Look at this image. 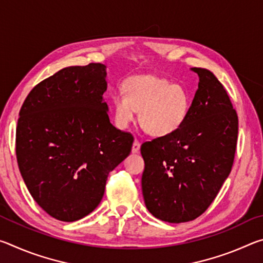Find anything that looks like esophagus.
<instances>
[{
    "label": "esophagus",
    "mask_w": 263,
    "mask_h": 263,
    "mask_svg": "<svg viewBox=\"0 0 263 263\" xmlns=\"http://www.w3.org/2000/svg\"><path fill=\"white\" fill-rule=\"evenodd\" d=\"M139 149H140V141L136 138L132 145V153H138L139 152Z\"/></svg>",
    "instance_id": "1"
}]
</instances>
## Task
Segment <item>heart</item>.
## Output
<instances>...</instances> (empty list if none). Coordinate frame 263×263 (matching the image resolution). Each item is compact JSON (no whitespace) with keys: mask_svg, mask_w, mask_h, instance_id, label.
<instances>
[{"mask_svg":"<svg viewBox=\"0 0 263 263\" xmlns=\"http://www.w3.org/2000/svg\"><path fill=\"white\" fill-rule=\"evenodd\" d=\"M115 122L125 128L139 112V122L146 132L155 137L174 133L184 123L190 99L180 84L155 75H138L124 84V94L112 97Z\"/></svg>","mask_w":263,"mask_h":263,"instance_id":"1","label":"heart"}]
</instances>
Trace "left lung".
Instances as JSON below:
<instances>
[{
  "label": "left lung",
  "mask_w": 263,
  "mask_h": 263,
  "mask_svg": "<svg viewBox=\"0 0 263 263\" xmlns=\"http://www.w3.org/2000/svg\"><path fill=\"white\" fill-rule=\"evenodd\" d=\"M198 74V89L184 123L174 133L141 145L145 205L160 220L185 222L216 198L233 166L238 115L210 70Z\"/></svg>",
  "instance_id": "left-lung-1"
}]
</instances>
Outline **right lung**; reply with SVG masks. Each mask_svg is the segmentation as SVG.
I'll return each instance as SVG.
<instances>
[{
  "label": "right lung",
  "instance_id": "1",
  "mask_svg": "<svg viewBox=\"0 0 263 263\" xmlns=\"http://www.w3.org/2000/svg\"><path fill=\"white\" fill-rule=\"evenodd\" d=\"M105 74L99 62L61 69L34 86L20 110V172L38 205L58 220L94 211L109 173L132 149V133L110 123Z\"/></svg>",
  "mask_w": 263,
  "mask_h": 263
}]
</instances>
